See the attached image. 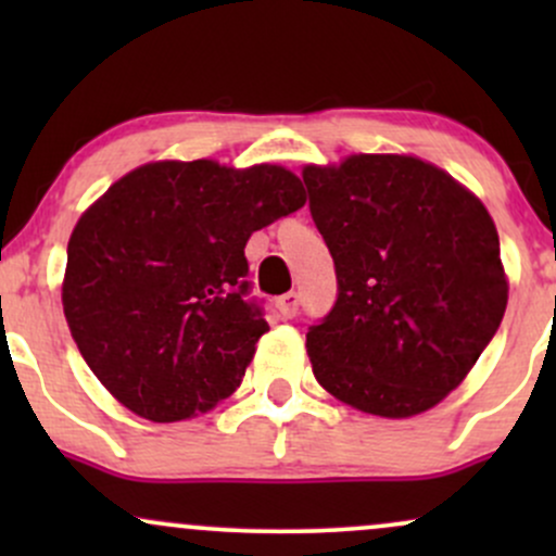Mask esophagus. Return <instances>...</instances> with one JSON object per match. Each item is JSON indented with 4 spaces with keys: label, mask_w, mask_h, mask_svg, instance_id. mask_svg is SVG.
I'll list each match as a JSON object with an SVG mask.
<instances>
[{
    "label": "esophagus",
    "mask_w": 556,
    "mask_h": 556,
    "mask_svg": "<svg viewBox=\"0 0 556 556\" xmlns=\"http://www.w3.org/2000/svg\"><path fill=\"white\" fill-rule=\"evenodd\" d=\"M298 305H300V298L298 292H287V295H282L277 300V308L279 314H282V318H292L298 314Z\"/></svg>",
    "instance_id": "1"
}]
</instances>
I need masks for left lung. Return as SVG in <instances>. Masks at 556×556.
Returning a JSON list of instances; mask_svg holds the SVG:
<instances>
[{
	"instance_id": "8db88e82",
	"label": "left lung",
	"mask_w": 556,
	"mask_h": 556,
	"mask_svg": "<svg viewBox=\"0 0 556 556\" xmlns=\"http://www.w3.org/2000/svg\"><path fill=\"white\" fill-rule=\"evenodd\" d=\"M311 214L334 258V308L305 334L331 397L379 418L431 410L500 329L509 282L473 190L410 154L305 164Z\"/></svg>"
}]
</instances>
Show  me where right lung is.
<instances>
[{
  "label": "right lung",
  "instance_id": "1",
  "mask_svg": "<svg viewBox=\"0 0 556 556\" xmlns=\"http://www.w3.org/2000/svg\"><path fill=\"white\" fill-rule=\"evenodd\" d=\"M279 164H140L80 214L62 308L96 379L136 416L172 424L240 387L269 331L245 300V242L305 206Z\"/></svg>",
  "mask_w": 556,
  "mask_h": 556
}]
</instances>
